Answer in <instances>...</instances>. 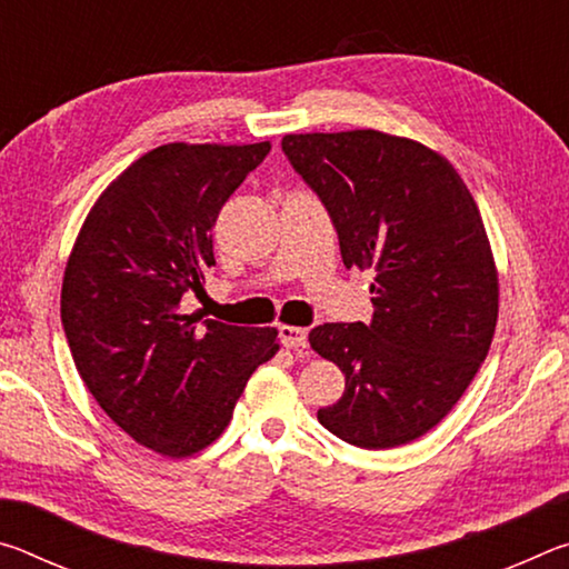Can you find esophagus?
<instances>
[{
    "mask_svg": "<svg viewBox=\"0 0 569 569\" xmlns=\"http://www.w3.org/2000/svg\"><path fill=\"white\" fill-rule=\"evenodd\" d=\"M278 339H281L286 349H306L308 331L298 329V326H281V329H278Z\"/></svg>",
    "mask_w": 569,
    "mask_h": 569,
    "instance_id": "esophagus-1",
    "label": "esophagus"
}]
</instances>
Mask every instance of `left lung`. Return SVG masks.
Wrapping results in <instances>:
<instances>
[{"instance_id": "8db88e82", "label": "left lung", "mask_w": 569, "mask_h": 569, "mask_svg": "<svg viewBox=\"0 0 569 569\" xmlns=\"http://www.w3.org/2000/svg\"><path fill=\"white\" fill-rule=\"evenodd\" d=\"M293 170L329 210L346 268H373L369 323H323L311 349L346 377L319 421L391 449L447 417L487 359L499 286L479 208L439 152L379 130L286 134Z\"/></svg>"}]
</instances>
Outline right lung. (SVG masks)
Listing matches in <instances>:
<instances>
[{
	"mask_svg": "<svg viewBox=\"0 0 569 569\" xmlns=\"http://www.w3.org/2000/svg\"><path fill=\"white\" fill-rule=\"evenodd\" d=\"M271 142L150 150L102 192L74 240L62 326L102 411L142 447L190 457L223 435L276 329L186 311L216 266V218Z\"/></svg>",
	"mask_w": 569,
	"mask_h": 569,
	"instance_id": "1",
	"label": "right lung"
}]
</instances>
